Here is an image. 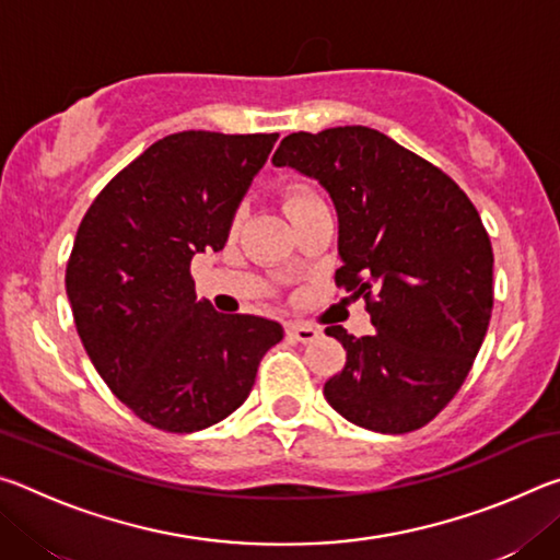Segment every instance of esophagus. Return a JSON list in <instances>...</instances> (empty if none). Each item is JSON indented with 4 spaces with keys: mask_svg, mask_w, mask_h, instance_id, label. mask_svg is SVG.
Masks as SVG:
<instances>
[{
    "mask_svg": "<svg viewBox=\"0 0 560 560\" xmlns=\"http://www.w3.org/2000/svg\"><path fill=\"white\" fill-rule=\"evenodd\" d=\"M287 334L293 340H299V343H311V340H316L320 336V330L314 328V326H308V324H299V320H296V324L287 326Z\"/></svg>",
    "mask_w": 560,
    "mask_h": 560,
    "instance_id": "1",
    "label": "esophagus"
}]
</instances>
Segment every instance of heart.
I'll use <instances>...</instances> for the list:
<instances>
[{"label":"heart","mask_w":560,"mask_h":560,"mask_svg":"<svg viewBox=\"0 0 560 560\" xmlns=\"http://www.w3.org/2000/svg\"><path fill=\"white\" fill-rule=\"evenodd\" d=\"M314 202H318V197H316L314 192H311V189H303V187L289 189L287 197H283V207H287V212H289V214L299 212L301 207H306V205H314Z\"/></svg>","instance_id":"obj_1"}]
</instances>
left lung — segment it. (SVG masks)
Returning a JSON list of instances; mask_svg holds the SVG:
<instances>
[{"instance_id": "left-lung-1", "label": "left lung", "mask_w": 560, "mask_h": 560, "mask_svg": "<svg viewBox=\"0 0 560 560\" xmlns=\"http://www.w3.org/2000/svg\"><path fill=\"white\" fill-rule=\"evenodd\" d=\"M271 163L318 179L338 214L336 283L365 299L373 336L326 334L346 365L324 385L358 428L420 430L469 375L494 306V252L477 207L428 160L365 126L291 132Z\"/></svg>"}]
</instances>
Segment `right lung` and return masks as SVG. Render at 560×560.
I'll use <instances>...</instances> for the list:
<instances>
[{
  "instance_id": "obj_1",
  "label": "right lung",
  "mask_w": 560,
  "mask_h": 560,
  "mask_svg": "<svg viewBox=\"0 0 560 560\" xmlns=\"http://www.w3.org/2000/svg\"><path fill=\"white\" fill-rule=\"evenodd\" d=\"M279 132L185 130L120 170L81 220L66 267L75 330L93 368L140 420L197 432L252 393L277 320L197 301L189 261L224 249L236 207Z\"/></svg>"
}]
</instances>
